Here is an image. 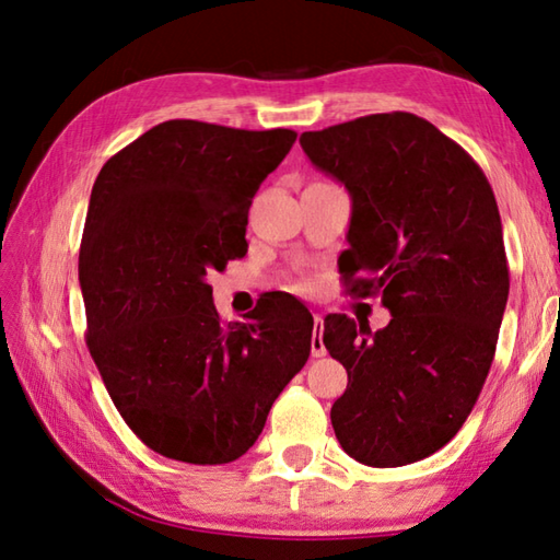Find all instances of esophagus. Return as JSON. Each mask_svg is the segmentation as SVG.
<instances>
[{"mask_svg": "<svg viewBox=\"0 0 560 560\" xmlns=\"http://www.w3.org/2000/svg\"><path fill=\"white\" fill-rule=\"evenodd\" d=\"M323 331H325V319H323V315H315L313 317V341H311V351L315 359L327 353L325 343H323Z\"/></svg>", "mask_w": 560, "mask_h": 560, "instance_id": "obj_1", "label": "esophagus"}]
</instances>
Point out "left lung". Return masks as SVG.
Returning a JSON list of instances; mask_svg holds the SVG:
<instances>
[{"instance_id":"obj_1","label":"left lung","mask_w":560,"mask_h":560,"mask_svg":"<svg viewBox=\"0 0 560 560\" xmlns=\"http://www.w3.org/2000/svg\"><path fill=\"white\" fill-rule=\"evenodd\" d=\"M301 147L351 197L343 281L392 313L377 331L325 317L323 343L349 373L331 425L355 462L404 467L457 435L491 371L510 291L493 189L411 113L303 132Z\"/></svg>"}]
</instances>
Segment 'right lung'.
<instances>
[{"instance_id": "add662e5", "label": "right lung", "mask_w": 560, "mask_h": 560, "mask_svg": "<svg viewBox=\"0 0 560 560\" xmlns=\"http://www.w3.org/2000/svg\"><path fill=\"white\" fill-rule=\"evenodd\" d=\"M293 141L291 129L168 120L93 183L79 253L86 343L117 411L163 457H243L311 355L305 305L223 325L207 283L247 253L249 205Z\"/></svg>"}]
</instances>
